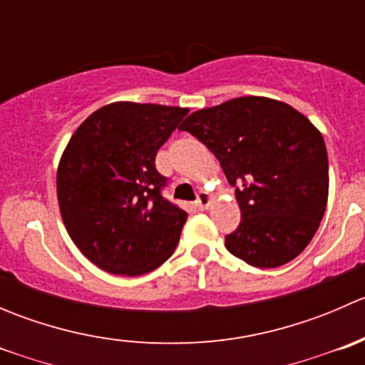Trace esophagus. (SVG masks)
I'll return each instance as SVG.
<instances>
[{"mask_svg":"<svg viewBox=\"0 0 365 365\" xmlns=\"http://www.w3.org/2000/svg\"><path fill=\"white\" fill-rule=\"evenodd\" d=\"M210 201H212V197H210V194L200 192V194H197V197H196V206H197V208H200V210H206V208H208Z\"/></svg>","mask_w":365,"mask_h":365,"instance_id":"esophagus-1","label":"esophagus"}]
</instances>
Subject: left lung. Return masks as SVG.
<instances>
[{"label":"left lung","mask_w":365,"mask_h":365,"mask_svg":"<svg viewBox=\"0 0 365 365\" xmlns=\"http://www.w3.org/2000/svg\"><path fill=\"white\" fill-rule=\"evenodd\" d=\"M217 157L235 187L242 220L226 249L257 268H275L304 251L329 197L323 135L302 113L264 97H238L182 123Z\"/></svg>","instance_id":"left-lung-1"}]
</instances>
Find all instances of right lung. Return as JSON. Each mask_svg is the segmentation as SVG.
Wrapping results in <instances>:
<instances>
[{"label":"right lung","mask_w":365,"mask_h":365,"mask_svg":"<svg viewBox=\"0 0 365 365\" xmlns=\"http://www.w3.org/2000/svg\"><path fill=\"white\" fill-rule=\"evenodd\" d=\"M189 109L114 102L73 132L58 168V201L70 238L114 275H143L173 252L187 212L162 196L155 157Z\"/></svg>","instance_id":"1"}]
</instances>
